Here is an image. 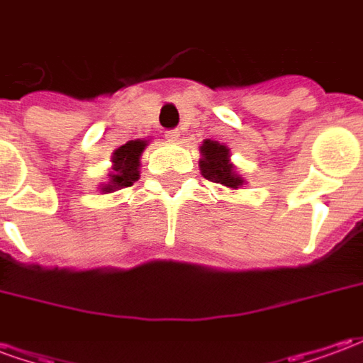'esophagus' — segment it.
<instances>
[{"mask_svg": "<svg viewBox=\"0 0 363 363\" xmlns=\"http://www.w3.org/2000/svg\"><path fill=\"white\" fill-rule=\"evenodd\" d=\"M165 138L169 140V142H179L181 132H179V130H169V132H165Z\"/></svg>", "mask_w": 363, "mask_h": 363, "instance_id": "esophagus-1", "label": "esophagus"}]
</instances>
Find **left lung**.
Instances as JSON below:
<instances>
[{"instance_id":"1","label":"left lung","mask_w":363,"mask_h":363,"mask_svg":"<svg viewBox=\"0 0 363 363\" xmlns=\"http://www.w3.org/2000/svg\"><path fill=\"white\" fill-rule=\"evenodd\" d=\"M200 173L204 179L228 189H241L245 179L237 173L235 165L231 163V150L228 145L213 140H204L200 145Z\"/></svg>"}]
</instances>
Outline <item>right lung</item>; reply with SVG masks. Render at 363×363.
I'll list each match as a JSON object with an SVG mask.
<instances>
[{"mask_svg":"<svg viewBox=\"0 0 363 363\" xmlns=\"http://www.w3.org/2000/svg\"><path fill=\"white\" fill-rule=\"evenodd\" d=\"M147 143L150 140H130L124 145H120L118 150H114L111 157L112 167L106 174L108 181L99 186L103 194L132 186L140 179V157L147 147Z\"/></svg>","mask_w":363,"mask_h":363,"instance_id":"add662e5","label":"right lung"}]
</instances>
